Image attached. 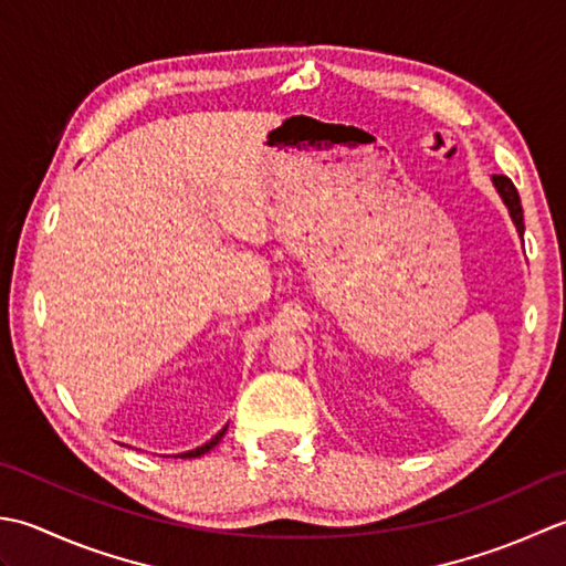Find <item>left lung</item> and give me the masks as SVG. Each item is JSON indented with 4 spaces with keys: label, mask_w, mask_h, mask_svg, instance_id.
<instances>
[{
    "label": "left lung",
    "mask_w": 566,
    "mask_h": 566,
    "mask_svg": "<svg viewBox=\"0 0 566 566\" xmlns=\"http://www.w3.org/2000/svg\"><path fill=\"white\" fill-rule=\"evenodd\" d=\"M491 180H493V188H495V192L501 195L503 205L509 207V214H511L513 224H515V229H517V237L523 239V234H525V222H523L521 195H517V190H515V186L511 182V178H505V176H493Z\"/></svg>",
    "instance_id": "1"
}]
</instances>
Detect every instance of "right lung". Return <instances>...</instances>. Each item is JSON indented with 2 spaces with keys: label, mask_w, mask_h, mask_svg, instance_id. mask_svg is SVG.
<instances>
[{
  "label": "right lung",
  "mask_w": 566,
  "mask_h": 566,
  "mask_svg": "<svg viewBox=\"0 0 566 566\" xmlns=\"http://www.w3.org/2000/svg\"><path fill=\"white\" fill-rule=\"evenodd\" d=\"M227 428H229V424H224V428L222 430H219L214 437H212V440L210 442H205L202 447H195V449H190V452H182V454H178V457H202L205 452H210V449L214 447V444H219V440H222V437H224V432H227Z\"/></svg>",
  "instance_id": "right-lung-1"
}]
</instances>
